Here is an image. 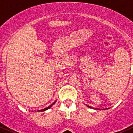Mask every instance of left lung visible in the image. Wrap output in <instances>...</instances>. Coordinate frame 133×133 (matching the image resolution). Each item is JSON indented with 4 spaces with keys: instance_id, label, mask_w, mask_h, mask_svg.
I'll use <instances>...</instances> for the list:
<instances>
[{
    "instance_id": "obj_1",
    "label": "left lung",
    "mask_w": 133,
    "mask_h": 133,
    "mask_svg": "<svg viewBox=\"0 0 133 133\" xmlns=\"http://www.w3.org/2000/svg\"><path fill=\"white\" fill-rule=\"evenodd\" d=\"M88 107V108H92V109H97V110H98V109H97V108H92V107L91 106H88V105H86Z\"/></svg>"
}]
</instances>
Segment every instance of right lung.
I'll return each mask as SVG.
<instances>
[{
    "mask_svg": "<svg viewBox=\"0 0 133 133\" xmlns=\"http://www.w3.org/2000/svg\"><path fill=\"white\" fill-rule=\"evenodd\" d=\"M56 103V101L54 102V103H53L51 105V106H48V107H47V108H44V109H41V110H39V111H37V112H42V111H46V110H47V109H50V108H51L52 107V105H54V104Z\"/></svg>",
    "mask_w": 133,
    "mask_h": 133,
    "instance_id": "add662e5",
    "label": "right lung"
}]
</instances>
